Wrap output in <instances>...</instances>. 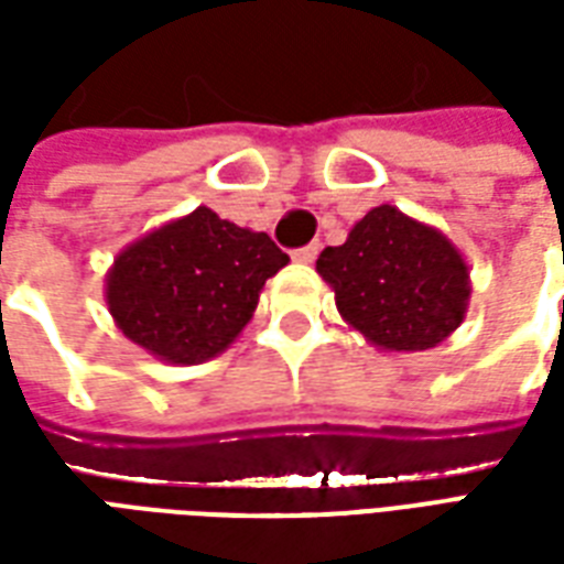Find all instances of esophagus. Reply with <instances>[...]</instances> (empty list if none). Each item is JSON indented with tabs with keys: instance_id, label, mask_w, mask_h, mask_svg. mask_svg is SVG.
Here are the masks:
<instances>
[{
	"instance_id": "34e87169",
	"label": "esophagus",
	"mask_w": 564,
	"mask_h": 564,
	"mask_svg": "<svg viewBox=\"0 0 564 564\" xmlns=\"http://www.w3.org/2000/svg\"><path fill=\"white\" fill-rule=\"evenodd\" d=\"M319 253V245H307V247H299V250H293V259L295 262H302V265H311L314 259H317Z\"/></svg>"
}]
</instances>
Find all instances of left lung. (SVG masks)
<instances>
[{
  "label": "left lung",
  "instance_id": "obj_1",
  "mask_svg": "<svg viewBox=\"0 0 564 564\" xmlns=\"http://www.w3.org/2000/svg\"><path fill=\"white\" fill-rule=\"evenodd\" d=\"M317 274L347 326L387 354L447 341L468 314L471 271L447 235L395 205L371 208L347 241L326 247Z\"/></svg>",
  "mask_w": 564,
  "mask_h": 564
}]
</instances>
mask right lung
<instances>
[{
  "label": "right lung",
  "mask_w": 564,
  "mask_h": 564,
  "mask_svg": "<svg viewBox=\"0 0 564 564\" xmlns=\"http://www.w3.org/2000/svg\"><path fill=\"white\" fill-rule=\"evenodd\" d=\"M290 262L265 232L205 205L127 245L105 274L117 329L169 366H198L241 335L269 278Z\"/></svg>",
  "instance_id": "obj_1"
}]
</instances>
